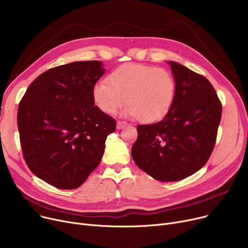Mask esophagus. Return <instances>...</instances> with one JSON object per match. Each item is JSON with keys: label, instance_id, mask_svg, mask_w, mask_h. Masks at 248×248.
<instances>
[{"label": "esophagus", "instance_id": "34e87169", "mask_svg": "<svg viewBox=\"0 0 248 248\" xmlns=\"http://www.w3.org/2000/svg\"><path fill=\"white\" fill-rule=\"evenodd\" d=\"M127 125V124L125 123V122H121V121H119L117 122V124H116V128L117 129H122V128H124V126H126Z\"/></svg>", "mask_w": 248, "mask_h": 248}]
</instances>
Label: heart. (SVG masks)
I'll return each instance as SVG.
<instances>
[{
  "label": "heart",
  "instance_id": "b5f03b06",
  "mask_svg": "<svg viewBox=\"0 0 248 248\" xmlns=\"http://www.w3.org/2000/svg\"><path fill=\"white\" fill-rule=\"evenodd\" d=\"M175 97V81L171 73L154 66L126 63L109 74V82L98 81L93 87L95 106L104 113L113 114L125 102L124 110L144 123L162 120L170 111Z\"/></svg>",
  "mask_w": 248,
  "mask_h": 248
}]
</instances>
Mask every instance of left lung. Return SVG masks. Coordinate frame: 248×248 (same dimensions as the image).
I'll use <instances>...</instances> for the list:
<instances>
[{
	"label": "left lung",
	"instance_id": "obj_1",
	"mask_svg": "<svg viewBox=\"0 0 248 248\" xmlns=\"http://www.w3.org/2000/svg\"><path fill=\"white\" fill-rule=\"evenodd\" d=\"M172 108L153 124L138 125L132 148L137 166L154 179L174 182L199 171L213 151L222 106L206 77L175 61Z\"/></svg>",
	"mask_w": 248,
	"mask_h": 248
}]
</instances>
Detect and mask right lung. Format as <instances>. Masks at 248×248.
Masks as SVG:
<instances>
[{
  "instance_id": "add662e5",
  "label": "right lung",
  "mask_w": 248,
  "mask_h": 248,
  "mask_svg": "<svg viewBox=\"0 0 248 248\" xmlns=\"http://www.w3.org/2000/svg\"><path fill=\"white\" fill-rule=\"evenodd\" d=\"M102 62L75 61L49 69L28 87L18 108L24 159L31 172L63 190L81 186L101 161L111 116L94 107Z\"/></svg>"
}]
</instances>
